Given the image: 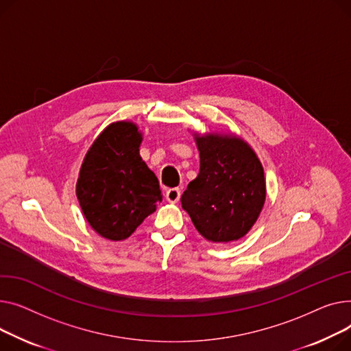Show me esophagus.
Returning a JSON list of instances; mask_svg holds the SVG:
<instances>
[{"label": "esophagus", "mask_w": 351, "mask_h": 351, "mask_svg": "<svg viewBox=\"0 0 351 351\" xmlns=\"http://www.w3.org/2000/svg\"><path fill=\"white\" fill-rule=\"evenodd\" d=\"M180 197H181V191H180V189H170V190H167V191H166V199H167L169 202H171V204L178 202Z\"/></svg>", "instance_id": "1"}]
</instances>
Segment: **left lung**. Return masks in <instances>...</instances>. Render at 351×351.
I'll return each instance as SVG.
<instances>
[{
	"mask_svg": "<svg viewBox=\"0 0 351 351\" xmlns=\"http://www.w3.org/2000/svg\"><path fill=\"white\" fill-rule=\"evenodd\" d=\"M199 173L181 195L197 231L211 242L243 238L266 198L263 167L254 149L232 133H194Z\"/></svg>",
	"mask_w": 351,
	"mask_h": 351,
	"instance_id": "8db88e82",
	"label": "left lung"
}]
</instances>
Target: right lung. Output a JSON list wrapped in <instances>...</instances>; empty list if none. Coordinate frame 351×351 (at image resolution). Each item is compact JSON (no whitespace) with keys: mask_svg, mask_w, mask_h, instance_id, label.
I'll return each mask as SVG.
<instances>
[{"mask_svg":"<svg viewBox=\"0 0 351 351\" xmlns=\"http://www.w3.org/2000/svg\"><path fill=\"white\" fill-rule=\"evenodd\" d=\"M141 141L136 123H110L80 166L76 182L80 210L106 239H128L162 199L156 174L140 157Z\"/></svg>","mask_w":351,"mask_h":351,"instance_id":"1","label":"right lung"}]
</instances>
